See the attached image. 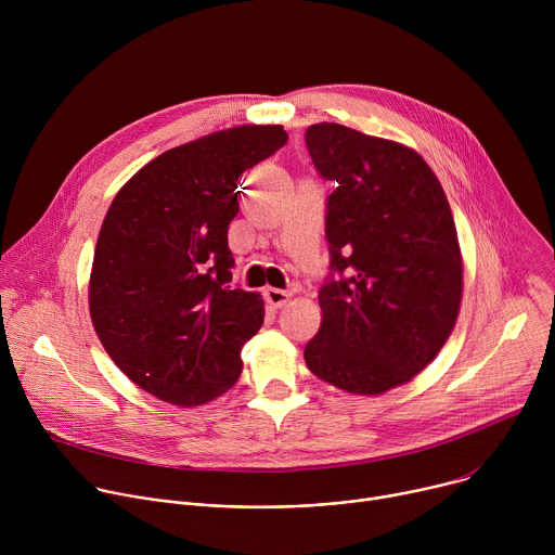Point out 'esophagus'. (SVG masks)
<instances>
[{"mask_svg": "<svg viewBox=\"0 0 555 555\" xmlns=\"http://www.w3.org/2000/svg\"><path fill=\"white\" fill-rule=\"evenodd\" d=\"M263 296H266V300L272 305V307H283L289 298H292V294L289 292H285V289H276V287H268L266 292H263Z\"/></svg>", "mask_w": 555, "mask_h": 555, "instance_id": "esophagus-1", "label": "esophagus"}]
</instances>
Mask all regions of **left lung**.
<instances>
[{
  "instance_id": "left-lung-1",
  "label": "left lung",
  "mask_w": 555,
  "mask_h": 555,
  "mask_svg": "<svg viewBox=\"0 0 555 555\" xmlns=\"http://www.w3.org/2000/svg\"><path fill=\"white\" fill-rule=\"evenodd\" d=\"M327 197L323 323L305 347L313 375L358 395L413 379L446 345L463 263L446 193L424 157L336 122L305 131Z\"/></svg>"
}]
</instances>
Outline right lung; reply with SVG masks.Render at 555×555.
Instances as JSON below:
<instances>
[{
	"label": "right lung",
	"mask_w": 555,
	"mask_h": 555,
	"mask_svg": "<svg viewBox=\"0 0 555 555\" xmlns=\"http://www.w3.org/2000/svg\"><path fill=\"white\" fill-rule=\"evenodd\" d=\"M287 142L244 125L169 149L114 197L90 276L94 330L116 366L178 406L215 400L242 375L263 300L232 287L228 223L242 173Z\"/></svg>",
	"instance_id": "right-lung-1"
}]
</instances>
